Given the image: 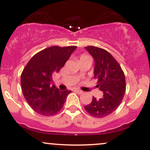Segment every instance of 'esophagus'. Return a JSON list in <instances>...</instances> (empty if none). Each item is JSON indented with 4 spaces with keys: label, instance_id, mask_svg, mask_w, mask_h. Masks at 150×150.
Instances as JSON below:
<instances>
[{
    "label": "esophagus",
    "instance_id": "obj_1",
    "mask_svg": "<svg viewBox=\"0 0 150 150\" xmlns=\"http://www.w3.org/2000/svg\"><path fill=\"white\" fill-rule=\"evenodd\" d=\"M75 91H76L78 94H83V93H84V91H83L79 90V89H75Z\"/></svg>",
    "mask_w": 150,
    "mask_h": 150
}]
</instances>
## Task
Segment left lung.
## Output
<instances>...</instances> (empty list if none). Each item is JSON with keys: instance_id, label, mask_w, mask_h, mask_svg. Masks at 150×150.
<instances>
[{"instance_id": "1", "label": "left lung", "mask_w": 150, "mask_h": 150, "mask_svg": "<svg viewBox=\"0 0 150 150\" xmlns=\"http://www.w3.org/2000/svg\"><path fill=\"white\" fill-rule=\"evenodd\" d=\"M85 49L94 58L96 86L103 92V97L100 99L93 97L84 109L92 116L104 117L115 111L122 102L126 91L125 74L120 64L105 49L92 45Z\"/></svg>"}]
</instances>
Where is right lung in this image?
I'll return each mask as SVG.
<instances>
[{"label": "right lung", "instance_id": "right-lung-1", "mask_svg": "<svg viewBox=\"0 0 150 150\" xmlns=\"http://www.w3.org/2000/svg\"><path fill=\"white\" fill-rule=\"evenodd\" d=\"M77 46H51L30 59L21 76L25 99L35 112L50 116L61 111L71 91H61L54 84L52 77L64 66Z\"/></svg>", "mask_w": 150, "mask_h": 150}]
</instances>
